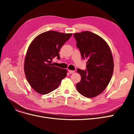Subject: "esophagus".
Listing matches in <instances>:
<instances>
[{"label":"esophagus","instance_id":"34e87169","mask_svg":"<svg viewBox=\"0 0 134 134\" xmlns=\"http://www.w3.org/2000/svg\"><path fill=\"white\" fill-rule=\"evenodd\" d=\"M68 72L69 73V74H73L74 73V71H72V70H68Z\"/></svg>","mask_w":134,"mask_h":134}]
</instances>
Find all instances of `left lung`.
<instances>
[{
  "instance_id": "8db88e82",
  "label": "left lung",
  "mask_w": 134,
  "mask_h": 134,
  "mask_svg": "<svg viewBox=\"0 0 134 134\" xmlns=\"http://www.w3.org/2000/svg\"><path fill=\"white\" fill-rule=\"evenodd\" d=\"M83 59H87L86 70L77 69L81 80L76 86L78 92L87 98L102 93L108 86L114 72V60L108 43L90 31L73 35Z\"/></svg>"
}]
</instances>
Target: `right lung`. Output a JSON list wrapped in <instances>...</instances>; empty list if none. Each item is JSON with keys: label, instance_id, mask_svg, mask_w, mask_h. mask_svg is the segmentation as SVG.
Here are the masks:
<instances>
[{"label": "right lung", "instance_id": "obj_1", "mask_svg": "<svg viewBox=\"0 0 134 134\" xmlns=\"http://www.w3.org/2000/svg\"><path fill=\"white\" fill-rule=\"evenodd\" d=\"M72 34L48 31L35 38L28 48L24 62V73L31 87L46 94L57 88L67 76V70L54 66L52 60L60 59L59 51Z\"/></svg>", "mask_w": 134, "mask_h": 134}]
</instances>
